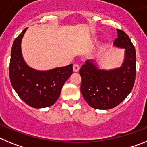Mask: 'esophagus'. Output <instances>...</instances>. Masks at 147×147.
Here are the masks:
<instances>
[{"label":"esophagus","instance_id":"obj_1","mask_svg":"<svg viewBox=\"0 0 147 147\" xmlns=\"http://www.w3.org/2000/svg\"><path fill=\"white\" fill-rule=\"evenodd\" d=\"M73 70L74 72H78L79 70H80V65L78 64H74V67H73Z\"/></svg>","mask_w":147,"mask_h":147}]
</instances>
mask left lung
<instances>
[{
	"mask_svg": "<svg viewBox=\"0 0 147 147\" xmlns=\"http://www.w3.org/2000/svg\"><path fill=\"white\" fill-rule=\"evenodd\" d=\"M117 34L113 46L124 49V61L120 67L102 69L96 59H87L80 70L81 93L87 103L93 108H113L127 98L134 85L136 49L125 32L117 29Z\"/></svg>",
	"mask_w": 147,
	"mask_h": 147,
	"instance_id": "8db88e82",
	"label": "left lung"
}]
</instances>
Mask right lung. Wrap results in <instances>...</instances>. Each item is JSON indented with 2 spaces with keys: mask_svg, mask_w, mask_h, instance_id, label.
I'll return each instance as SVG.
<instances>
[{
  "mask_svg": "<svg viewBox=\"0 0 147 147\" xmlns=\"http://www.w3.org/2000/svg\"><path fill=\"white\" fill-rule=\"evenodd\" d=\"M27 28L13 42L9 64L10 82L17 94L30 107H50L57 101L62 86L73 74V64L48 71H38L28 66L21 51L22 39Z\"/></svg>",
  "mask_w": 147,
  "mask_h": 147,
  "instance_id": "obj_1",
  "label": "right lung"
}]
</instances>
